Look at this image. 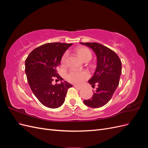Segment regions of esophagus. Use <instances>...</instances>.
I'll return each mask as SVG.
<instances>
[{
    "label": "esophagus",
    "mask_w": 148,
    "mask_h": 148,
    "mask_svg": "<svg viewBox=\"0 0 148 148\" xmlns=\"http://www.w3.org/2000/svg\"><path fill=\"white\" fill-rule=\"evenodd\" d=\"M74 87H75L76 89H78V90H81V89H82V87H80V86H77V85H75Z\"/></svg>",
    "instance_id": "obj_1"
}]
</instances>
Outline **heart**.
I'll return each mask as SVG.
<instances>
[{
    "label": "heart",
    "mask_w": 148,
    "mask_h": 148,
    "mask_svg": "<svg viewBox=\"0 0 148 148\" xmlns=\"http://www.w3.org/2000/svg\"><path fill=\"white\" fill-rule=\"evenodd\" d=\"M77 52L78 56L83 60L91 58V52L87 47H80L77 49ZM67 57V53H65L62 56L60 60V63L62 66L65 65ZM89 77V73L86 71H77L75 70H71L66 75V79L69 82L75 84H81L85 79Z\"/></svg>",
    "instance_id": "obj_1"
}]
</instances>
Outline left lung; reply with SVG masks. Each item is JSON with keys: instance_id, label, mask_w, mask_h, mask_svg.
Masks as SVG:
<instances>
[{"instance_id": "1", "label": "left lung", "mask_w": 148, "mask_h": 148, "mask_svg": "<svg viewBox=\"0 0 148 148\" xmlns=\"http://www.w3.org/2000/svg\"><path fill=\"white\" fill-rule=\"evenodd\" d=\"M91 49L97 57V67L92 77L89 79L92 86L97 85L91 99L84 100L85 105L98 108L106 105L119 86L122 73V63L115 52L97 42H80Z\"/></svg>"}]
</instances>
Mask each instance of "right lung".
Returning a JSON list of instances; mask_svg holds the SVG:
<instances>
[{"mask_svg":"<svg viewBox=\"0 0 148 148\" xmlns=\"http://www.w3.org/2000/svg\"><path fill=\"white\" fill-rule=\"evenodd\" d=\"M72 44L47 43L34 49L25 60V72L29 86L42 105L56 109L64 104L69 88L72 85L65 81L52 84L53 78L63 80L57 67L62 57Z\"/></svg>","mask_w":148,"mask_h":148,"instance_id":"obj_1","label":"right lung"}]
</instances>
